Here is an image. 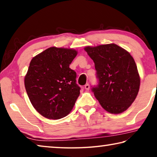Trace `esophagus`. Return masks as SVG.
I'll return each mask as SVG.
<instances>
[{
    "instance_id": "obj_1",
    "label": "esophagus",
    "mask_w": 157,
    "mask_h": 157,
    "mask_svg": "<svg viewBox=\"0 0 157 157\" xmlns=\"http://www.w3.org/2000/svg\"><path fill=\"white\" fill-rule=\"evenodd\" d=\"M84 88L86 90H89L90 85L89 84H85V86H84Z\"/></svg>"
}]
</instances>
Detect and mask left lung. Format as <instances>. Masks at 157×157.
I'll list each match as a JSON object with an SVG mask.
<instances>
[{
	"mask_svg": "<svg viewBox=\"0 0 157 157\" xmlns=\"http://www.w3.org/2000/svg\"><path fill=\"white\" fill-rule=\"evenodd\" d=\"M84 50L95 63L99 84L92 91L100 105L111 113L126 111L136 99L140 83L134 58L115 44L86 46Z\"/></svg>",
	"mask_w": 157,
	"mask_h": 157,
	"instance_id": "obj_1",
	"label": "left lung"
}]
</instances>
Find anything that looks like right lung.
<instances>
[{"instance_id": "add662e5", "label": "right lung", "mask_w": 157, "mask_h": 157, "mask_svg": "<svg viewBox=\"0 0 157 157\" xmlns=\"http://www.w3.org/2000/svg\"><path fill=\"white\" fill-rule=\"evenodd\" d=\"M77 54L73 48L50 47L32 59L25 90L34 108L45 118L60 119L73 109L80 88L69 66Z\"/></svg>"}]
</instances>
